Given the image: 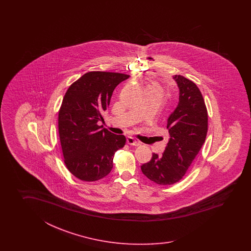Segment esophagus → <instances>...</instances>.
I'll list each match as a JSON object with an SVG mask.
<instances>
[{
  "mask_svg": "<svg viewBox=\"0 0 251 251\" xmlns=\"http://www.w3.org/2000/svg\"><path fill=\"white\" fill-rule=\"evenodd\" d=\"M126 142H127V144L129 145H133V146H138V145H140V143L137 142V141H135L133 137H128Z\"/></svg>",
  "mask_w": 251,
  "mask_h": 251,
  "instance_id": "esophagus-1",
  "label": "esophagus"
}]
</instances>
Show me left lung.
Returning <instances> with one entry per match:
<instances>
[{
  "mask_svg": "<svg viewBox=\"0 0 251 251\" xmlns=\"http://www.w3.org/2000/svg\"><path fill=\"white\" fill-rule=\"evenodd\" d=\"M173 79L179 89V101L167 123L171 138L162 156L153 153L149 162L141 166L150 180L162 186L175 184L184 176L208 130L207 109L198 86L182 75Z\"/></svg>",
  "mask_w": 251,
  "mask_h": 251,
  "instance_id": "1",
  "label": "left lung"
}]
</instances>
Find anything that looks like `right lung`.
I'll list each match as a JSON object with an SVG mask.
<instances>
[{
  "label": "right lung",
  "mask_w": 251,
  "mask_h": 251,
  "mask_svg": "<svg viewBox=\"0 0 251 251\" xmlns=\"http://www.w3.org/2000/svg\"><path fill=\"white\" fill-rule=\"evenodd\" d=\"M130 75L89 72L66 91L58 112V132L64 164L82 181H97L109 174L115 152L126 144L98 126L103 120L115 88Z\"/></svg>",
  "instance_id": "1"
}]
</instances>
